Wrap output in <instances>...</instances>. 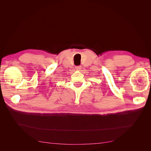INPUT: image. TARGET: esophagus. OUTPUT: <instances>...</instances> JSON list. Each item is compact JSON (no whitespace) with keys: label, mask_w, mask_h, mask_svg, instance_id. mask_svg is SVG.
<instances>
[{"label":"esophagus","mask_w":151,"mask_h":151,"mask_svg":"<svg viewBox=\"0 0 151 151\" xmlns=\"http://www.w3.org/2000/svg\"><path fill=\"white\" fill-rule=\"evenodd\" d=\"M82 69V67L81 66H77L76 67V70L77 71H80Z\"/></svg>","instance_id":"esophagus-1"}]
</instances>
